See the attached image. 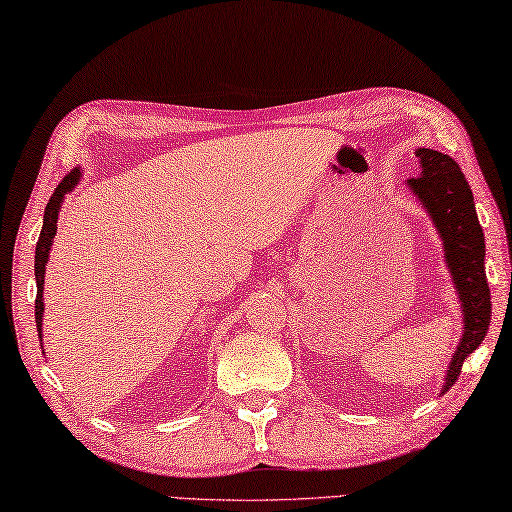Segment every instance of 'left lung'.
Returning <instances> with one entry per match:
<instances>
[{
	"mask_svg": "<svg viewBox=\"0 0 512 512\" xmlns=\"http://www.w3.org/2000/svg\"><path fill=\"white\" fill-rule=\"evenodd\" d=\"M414 153L419 158L421 173L419 178H410L406 187L430 216L441 238L443 260H446L452 287L459 298L461 318H464L459 345L452 352L439 392L446 394L457 381L468 354L484 341L490 325V287L484 267L486 240L470 185L457 162L426 147H419Z\"/></svg>",
	"mask_w": 512,
	"mask_h": 512,
	"instance_id": "left-lung-1",
	"label": "left lung"
}]
</instances>
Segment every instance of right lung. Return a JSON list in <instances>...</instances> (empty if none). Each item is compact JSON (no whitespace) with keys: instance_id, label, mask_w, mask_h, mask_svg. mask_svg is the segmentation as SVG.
Segmentation results:
<instances>
[{"instance_id":"obj_1","label":"right lung","mask_w":512,"mask_h":512,"mask_svg":"<svg viewBox=\"0 0 512 512\" xmlns=\"http://www.w3.org/2000/svg\"><path fill=\"white\" fill-rule=\"evenodd\" d=\"M82 180V169L75 167L71 173H66V178L57 185L53 191L51 200L44 209V225H42V234L40 240H37L35 247V283H37V298H35V323H37V334H40V343H42V321H44V274H46V263L48 256H51V247H53V238L57 234V218H60V209L64 205L66 194L80 185Z\"/></svg>"}]
</instances>
